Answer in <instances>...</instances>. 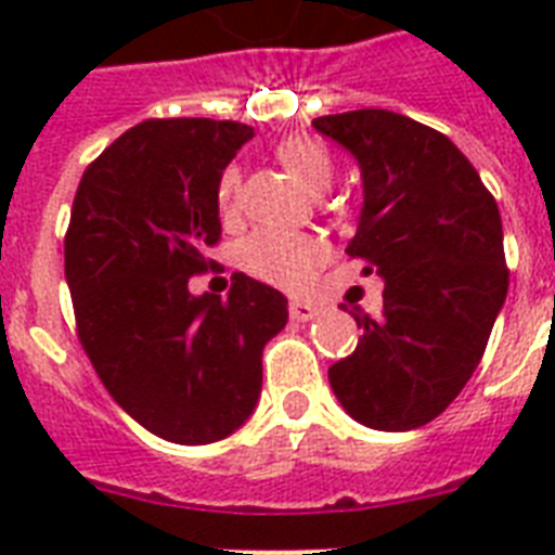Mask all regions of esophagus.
<instances>
[{
	"mask_svg": "<svg viewBox=\"0 0 555 555\" xmlns=\"http://www.w3.org/2000/svg\"><path fill=\"white\" fill-rule=\"evenodd\" d=\"M287 313H291V320L294 322H308L313 320L317 313H320V308L313 302H302V299H294V302L287 305Z\"/></svg>",
	"mask_w": 555,
	"mask_h": 555,
	"instance_id": "1",
	"label": "esophagus"
}]
</instances>
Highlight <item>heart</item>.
I'll return each instance as SVG.
<instances>
[{
  "mask_svg": "<svg viewBox=\"0 0 555 555\" xmlns=\"http://www.w3.org/2000/svg\"><path fill=\"white\" fill-rule=\"evenodd\" d=\"M276 155L287 167V172L308 192H322L331 184V172H334L331 155L317 138L291 134L279 143ZM238 186H242L238 169L227 167L218 178L221 216L230 218L238 207ZM325 256H328V250L317 235L273 230V227L256 230L238 247V264H242L244 273H250L253 279L279 287V291H291V294H299L311 285L325 264Z\"/></svg>",
  "mask_w": 555,
  "mask_h": 555,
  "instance_id": "1",
  "label": "heart"
}]
</instances>
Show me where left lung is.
Here are the masks:
<instances>
[{
  "label": "left lung",
  "instance_id": "8db88e82",
  "mask_svg": "<svg viewBox=\"0 0 555 555\" xmlns=\"http://www.w3.org/2000/svg\"><path fill=\"white\" fill-rule=\"evenodd\" d=\"M313 129L360 167L346 253L383 279V313H354L363 337L328 369L331 388L369 429H417L461 395L507 299L499 204L464 152L412 117L360 108Z\"/></svg>",
  "mask_w": 555,
  "mask_h": 555
}]
</instances>
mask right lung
I'll return each mask as SVG.
<instances>
[{"label": "right lung", "mask_w": 555, "mask_h": 555, "mask_svg": "<svg viewBox=\"0 0 555 555\" xmlns=\"http://www.w3.org/2000/svg\"><path fill=\"white\" fill-rule=\"evenodd\" d=\"M253 126L143 120L82 172L65 282L91 365L126 414L172 443L233 435L256 412L261 351L287 322L276 287L235 273L227 299L195 296L221 235L218 178Z\"/></svg>", "instance_id": "right-lung-1"}]
</instances>
